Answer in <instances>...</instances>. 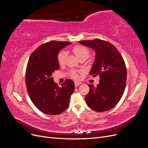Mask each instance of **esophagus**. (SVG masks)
Listing matches in <instances>:
<instances>
[{"label": "esophagus", "instance_id": "34e87169", "mask_svg": "<svg viewBox=\"0 0 148 148\" xmlns=\"http://www.w3.org/2000/svg\"><path fill=\"white\" fill-rule=\"evenodd\" d=\"M80 84H81V83H80V82H75V87L78 86L79 85H80Z\"/></svg>", "mask_w": 148, "mask_h": 148}]
</instances>
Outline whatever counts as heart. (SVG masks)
<instances>
[{
  "label": "heart",
  "mask_w": 148,
  "mask_h": 148,
  "mask_svg": "<svg viewBox=\"0 0 148 148\" xmlns=\"http://www.w3.org/2000/svg\"><path fill=\"white\" fill-rule=\"evenodd\" d=\"M73 52L78 59H82V58L87 59L89 53L88 49L82 46H77L74 47L73 49ZM66 57V53L65 51H61L59 53V54L57 56V60L60 65H63L64 64ZM71 75L74 78H78V75L76 71H73Z\"/></svg>",
  "instance_id": "obj_1"
}]
</instances>
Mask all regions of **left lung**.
Returning a JSON list of instances; mask_svg holds the SVG:
<instances>
[{
	"label": "left lung",
	"mask_w": 148,
	"mask_h": 148,
	"mask_svg": "<svg viewBox=\"0 0 148 148\" xmlns=\"http://www.w3.org/2000/svg\"><path fill=\"white\" fill-rule=\"evenodd\" d=\"M82 45L96 53L89 75L99 76V83L88 84L89 92L85 97L87 105L96 112L109 110L118 104L125 91L127 69L121 53L113 44L99 39L82 41Z\"/></svg>",
	"instance_id": "8db88e82"
}]
</instances>
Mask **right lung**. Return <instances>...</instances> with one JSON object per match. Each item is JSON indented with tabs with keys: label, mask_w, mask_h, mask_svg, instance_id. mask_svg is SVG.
Here are the masks:
<instances>
[{
	"label": "right lung",
	"mask_w": 148,
	"mask_h": 148,
	"mask_svg": "<svg viewBox=\"0 0 148 148\" xmlns=\"http://www.w3.org/2000/svg\"><path fill=\"white\" fill-rule=\"evenodd\" d=\"M69 42L51 41L42 44L31 55L26 70L25 81L31 101L42 112L58 115L69 106L75 84L67 79L59 87L53 82L52 73L59 69L57 56Z\"/></svg>",
	"instance_id": "add662e5"
}]
</instances>
